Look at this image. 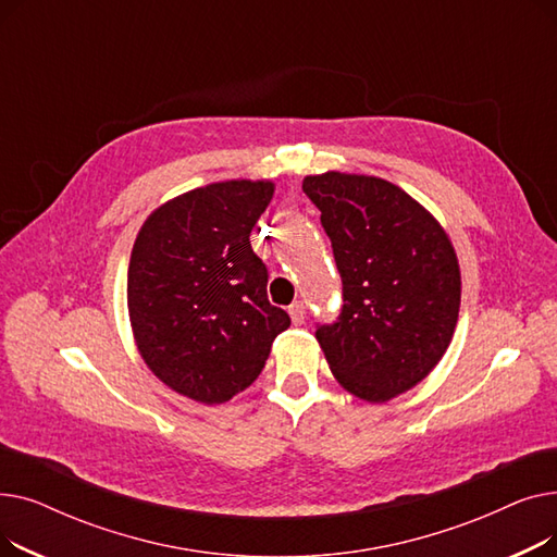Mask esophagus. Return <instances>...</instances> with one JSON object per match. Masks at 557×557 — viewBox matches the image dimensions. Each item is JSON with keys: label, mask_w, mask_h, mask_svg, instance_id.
Listing matches in <instances>:
<instances>
[{"label": "esophagus", "mask_w": 557, "mask_h": 557, "mask_svg": "<svg viewBox=\"0 0 557 557\" xmlns=\"http://www.w3.org/2000/svg\"><path fill=\"white\" fill-rule=\"evenodd\" d=\"M288 315L290 320H294V325H302L305 318H307V309H305V302H294L288 307Z\"/></svg>", "instance_id": "esophagus-1"}]
</instances>
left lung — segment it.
I'll return each instance as SVG.
<instances>
[{"label":"left lung","mask_w":557,"mask_h":557,"mask_svg":"<svg viewBox=\"0 0 557 557\" xmlns=\"http://www.w3.org/2000/svg\"><path fill=\"white\" fill-rule=\"evenodd\" d=\"M343 280L336 323L320 325L336 382L382 404L418 386L451 343L460 309L458 257L445 227L374 175H307Z\"/></svg>","instance_id":"8db88e82"}]
</instances>
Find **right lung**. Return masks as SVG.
Returning <instances> with one entry per match:
<instances>
[{
	"label": "right lung",
	"instance_id": "right-lung-1",
	"mask_svg": "<svg viewBox=\"0 0 557 557\" xmlns=\"http://www.w3.org/2000/svg\"><path fill=\"white\" fill-rule=\"evenodd\" d=\"M271 181L212 183L160 205L128 263V315L139 355L171 391L223 404L246 391L290 318L267 296L250 232Z\"/></svg>",
	"mask_w": 557,
	"mask_h": 557
}]
</instances>
